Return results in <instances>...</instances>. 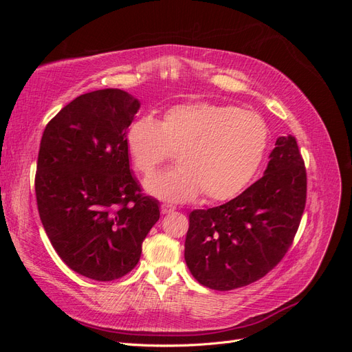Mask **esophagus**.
I'll use <instances>...</instances> for the list:
<instances>
[{
  "label": "esophagus",
  "instance_id": "obj_1",
  "mask_svg": "<svg viewBox=\"0 0 352 352\" xmlns=\"http://www.w3.org/2000/svg\"><path fill=\"white\" fill-rule=\"evenodd\" d=\"M160 210H162V214H170V212L175 211V207H170V206L162 204V206H160Z\"/></svg>",
  "mask_w": 352,
  "mask_h": 352
}]
</instances>
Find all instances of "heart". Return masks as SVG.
Wrapping results in <instances>:
<instances>
[{
  "label": "heart",
  "mask_w": 352,
  "mask_h": 352,
  "mask_svg": "<svg viewBox=\"0 0 352 352\" xmlns=\"http://www.w3.org/2000/svg\"><path fill=\"white\" fill-rule=\"evenodd\" d=\"M269 144L264 119L232 105H173L162 122L142 116L126 132L135 168L150 175L177 150L179 166L145 180L146 192L184 202L199 192L206 201L235 197L257 173Z\"/></svg>",
  "instance_id": "heart-1"
}]
</instances>
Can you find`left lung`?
<instances>
[{
	"label": "left lung",
	"instance_id": "left-lung-1",
	"mask_svg": "<svg viewBox=\"0 0 352 352\" xmlns=\"http://www.w3.org/2000/svg\"><path fill=\"white\" fill-rule=\"evenodd\" d=\"M264 176L226 204L189 214L185 261L210 289L232 291L280 263L300 226L307 172L296 140L280 136Z\"/></svg>",
	"mask_w": 352,
	"mask_h": 352
}]
</instances>
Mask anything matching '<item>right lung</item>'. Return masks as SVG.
<instances>
[{"instance_id":"right-lung-1","label":"right lung","mask_w":352,"mask_h":352,"mask_svg":"<svg viewBox=\"0 0 352 352\" xmlns=\"http://www.w3.org/2000/svg\"><path fill=\"white\" fill-rule=\"evenodd\" d=\"M141 107L122 89L83 94L42 133L35 192L52 247L72 270L100 282L123 278L160 219L132 175L126 132Z\"/></svg>"}]
</instances>
